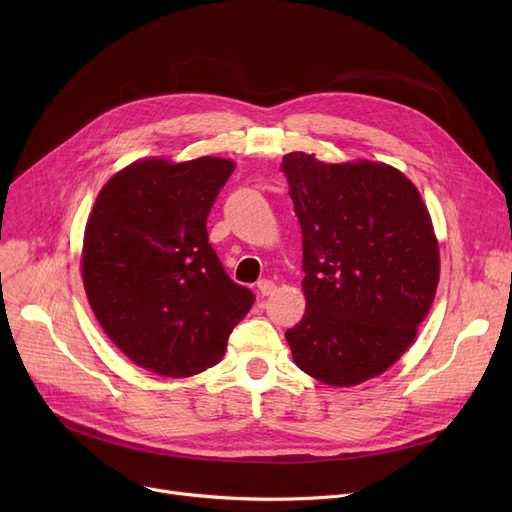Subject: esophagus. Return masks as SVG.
Instances as JSON below:
<instances>
[{
  "label": "esophagus",
  "mask_w": 512,
  "mask_h": 512,
  "mask_svg": "<svg viewBox=\"0 0 512 512\" xmlns=\"http://www.w3.org/2000/svg\"><path fill=\"white\" fill-rule=\"evenodd\" d=\"M276 282L274 280H261V282H257V290H259V294L261 297H270V294H274L276 292Z\"/></svg>",
  "instance_id": "1"
}]
</instances>
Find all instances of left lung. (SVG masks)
I'll list each match as a JSON object with an SVG mask.
<instances>
[{"label": "left lung", "mask_w": 512, "mask_h": 512, "mask_svg": "<svg viewBox=\"0 0 512 512\" xmlns=\"http://www.w3.org/2000/svg\"><path fill=\"white\" fill-rule=\"evenodd\" d=\"M303 232L307 311L286 330L292 359L328 386H355L396 363L434 303L440 253L415 184L375 161L284 155Z\"/></svg>", "instance_id": "8db88e82"}]
</instances>
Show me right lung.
Here are the masks:
<instances>
[{"mask_svg":"<svg viewBox=\"0 0 512 512\" xmlns=\"http://www.w3.org/2000/svg\"><path fill=\"white\" fill-rule=\"evenodd\" d=\"M234 161H134L107 182L85 228L83 282L103 332L139 367L188 378L226 353L255 294L209 245L207 215Z\"/></svg>","mask_w":512,"mask_h":512,"instance_id":"right-lung-1","label":"right lung"}]
</instances>
